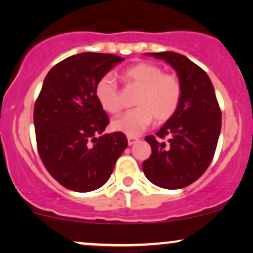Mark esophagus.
<instances>
[{
	"instance_id": "obj_1",
	"label": "esophagus",
	"mask_w": 253,
	"mask_h": 253,
	"mask_svg": "<svg viewBox=\"0 0 253 253\" xmlns=\"http://www.w3.org/2000/svg\"><path fill=\"white\" fill-rule=\"evenodd\" d=\"M127 141H128V145H133L135 141H138V138L135 137H127Z\"/></svg>"
}]
</instances>
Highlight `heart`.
Segmentation results:
<instances>
[{
    "label": "heart",
    "instance_id": "b5f03b06",
    "mask_svg": "<svg viewBox=\"0 0 253 253\" xmlns=\"http://www.w3.org/2000/svg\"><path fill=\"white\" fill-rule=\"evenodd\" d=\"M120 80L126 86L138 88L134 109L124 113L112 121V129L135 137L145 131L154 119L158 124L168 121L179 108L182 86L175 74L163 73L160 66L140 62L125 69ZM96 98L107 113L116 114L121 109L120 93L115 80L104 76L95 87Z\"/></svg>",
    "mask_w": 253,
    "mask_h": 253
}]
</instances>
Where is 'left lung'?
<instances>
[{"label":"left lung","instance_id":"obj_1","mask_svg":"<svg viewBox=\"0 0 253 253\" xmlns=\"http://www.w3.org/2000/svg\"><path fill=\"white\" fill-rule=\"evenodd\" d=\"M175 69L182 86L176 113L156 133L148 135L151 155L143 162L150 181L167 190L184 188L198 180L211 163L221 132V109L208 74L174 51L146 52Z\"/></svg>","mask_w":253,"mask_h":253}]
</instances>
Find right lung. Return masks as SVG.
<instances>
[{
    "label": "right lung",
    "mask_w": 253,
    "mask_h": 253,
    "mask_svg": "<svg viewBox=\"0 0 253 253\" xmlns=\"http://www.w3.org/2000/svg\"><path fill=\"white\" fill-rule=\"evenodd\" d=\"M120 56L82 52L49 71L35 104L36 140L42 162L63 187L90 192L102 187L127 148L124 133L102 134L109 119L95 87Z\"/></svg>",
    "instance_id": "add662e5"
}]
</instances>
